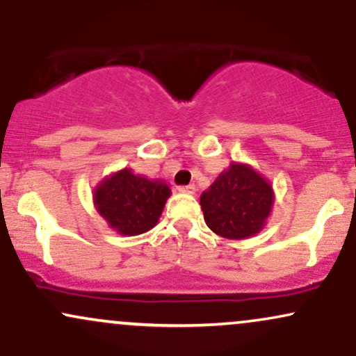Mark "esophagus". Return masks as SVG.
Here are the masks:
<instances>
[{"label":"esophagus","instance_id":"1","mask_svg":"<svg viewBox=\"0 0 356 356\" xmlns=\"http://www.w3.org/2000/svg\"><path fill=\"white\" fill-rule=\"evenodd\" d=\"M179 192H182V194H195V186H181L179 187Z\"/></svg>","mask_w":356,"mask_h":356}]
</instances>
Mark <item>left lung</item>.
I'll use <instances>...</instances> for the list:
<instances>
[{"mask_svg": "<svg viewBox=\"0 0 356 356\" xmlns=\"http://www.w3.org/2000/svg\"><path fill=\"white\" fill-rule=\"evenodd\" d=\"M275 202L271 184L251 165L232 162L201 195L204 220L218 236L246 239L263 229Z\"/></svg>", "mask_w": 356, "mask_h": 356, "instance_id": "8db88e82", "label": "left lung"}]
</instances>
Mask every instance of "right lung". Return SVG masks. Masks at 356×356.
Instances as JSON below:
<instances>
[{
  "instance_id": "1",
  "label": "right lung",
  "mask_w": 356,
  "mask_h": 356,
  "mask_svg": "<svg viewBox=\"0 0 356 356\" xmlns=\"http://www.w3.org/2000/svg\"><path fill=\"white\" fill-rule=\"evenodd\" d=\"M170 189L162 181H149L130 169L105 177L93 191V204L113 231L137 236L159 222Z\"/></svg>"
}]
</instances>
